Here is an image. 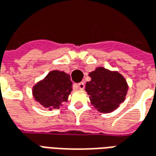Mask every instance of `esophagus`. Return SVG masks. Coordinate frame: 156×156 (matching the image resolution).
<instances>
[{
	"label": "esophagus",
	"mask_w": 156,
	"mask_h": 156,
	"mask_svg": "<svg viewBox=\"0 0 156 156\" xmlns=\"http://www.w3.org/2000/svg\"><path fill=\"white\" fill-rule=\"evenodd\" d=\"M76 87H78L79 89H80V90H82V89L85 88V85H84L83 82H80V83L77 84V85H76Z\"/></svg>",
	"instance_id": "1"
}]
</instances>
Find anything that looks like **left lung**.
Segmentation results:
<instances>
[{"label":"left lung","mask_w":156,"mask_h":156,"mask_svg":"<svg viewBox=\"0 0 156 156\" xmlns=\"http://www.w3.org/2000/svg\"><path fill=\"white\" fill-rule=\"evenodd\" d=\"M90 81L86 84V90L91 104L98 111L111 112L125 99L128 85L119 72H112L102 67L89 74Z\"/></svg>","instance_id":"1"}]
</instances>
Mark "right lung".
<instances>
[{
  "label": "right lung",
  "mask_w": 156,
  "mask_h": 156,
  "mask_svg": "<svg viewBox=\"0 0 156 156\" xmlns=\"http://www.w3.org/2000/svg\"><path fill=\"white\" fill-rule=\"evenodd\" d=\"M72 90V82L68 74L54 70L48 73L44 80L34 87V97L42 106L49 109H58L67 101Z\"/></svg>",
  "instance_id": "add662e5"
}]
</instances>
